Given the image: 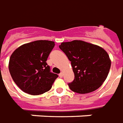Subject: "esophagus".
I'll return each mask as SVG.
<instances>
[{
  "label": "esophagus",
  "instance_id": "obj_1",
  "mask_svg": "<svg viewBox=\"0 0 123 123\" xmlns=\"http://www.w3.org/2000/svg\"><path fill=\"white\" fill-rule=\"evenodd\" d=\"M62 76H63V73H61L59 74V77H62Z\"/></svg>",
  "mask_w": 123,
  "mask_h": 123
}]
</instances>
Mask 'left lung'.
I'll return each instance as SVG.
<instances>
[{"mask_svg":"<svg viewBox=\"0 0 123 123\" xmlns=\"http://www.w3.org/2000/svg\"><path fill=\"white\" fill-rule=\"evenodd\" d=\"M59 48L71 62L75 79L68 85L73 92L90 93L102 85L111 66L106 51L81 40L62 42Z\"/></svg>","mask_w":123,"mask_h":123,"instance_id":"obj_1","label":"left lung"}]
</instances>
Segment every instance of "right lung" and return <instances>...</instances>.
I'll list each match as a JSON object with an SVG mask.
<instances>
[{
  "instance_id": "obj_1",
  "label": "right lung",
  "mask_w": 123,
  "mask_h": 123,
  "mask_svg": "<svg viewBox=\"0 0 123 123\" xmlns=\"http://www.w3.org/2000/svg\"><path fill=\"white\" fill-rule=\"evenodd\" d=\"M55 42L37 40L21 46L10 57L9 69L14 82L31 95H40L50 90L57 74L50 72L46 61Z\"/></svg>"
}]
</instances>
